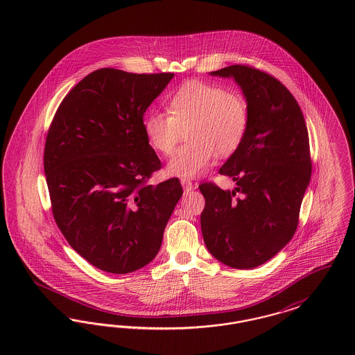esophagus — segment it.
<instances>
[{"instance_id": "esophagus-1", "label": "esophagus", "mask_w": 355, "mask_h": 355, "mask_svg": "<svg viewBox=\"0 0 355 355\" xmlns=\"http://www.w3.org/2000/svg\"><path fill=\"white\" fill-rule=\"evenodd\" d=\"M181 185L184 187L185 193H189V191H191V190L194 189L193 182H191V181H189V180H181Z\"/></svg>"}]
</instances>
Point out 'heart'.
Here are the masks:
<instances>
[{
	"label": "heart",
	"mask_w": 355,
	"mask_h": 355,
	"mask_svg": "<svg viewBox=\"0 0 355 355\" xmlns=\"http://www.w3.org/2000/svg\"><path fill=\"white\" fill-rule=\"evenodd\" d=\"M166 112L150 113L144 119V132L153 149L170 155L182 130L189 142L168 164V173L178 178L200 177L216 159L229 155L242 144L249 128V105L234 90L202 81L181 85L166 101Z\"/></svg>",
	"instance_id": "heart-1"
}]
</instances>
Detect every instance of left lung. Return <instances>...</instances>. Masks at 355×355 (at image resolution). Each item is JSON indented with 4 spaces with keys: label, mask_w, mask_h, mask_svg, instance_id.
<instances>
[{
    "label": "left lung",
    "mask_w": 355,
    "mask_h": 355,
    "mask_svg": "<svg viewBox=\"0 0 355 355\" xmlns=\"http://www.w3.org/2000/svg\"><path fill=\"white\" fill-rule=\"evenodd\" d=\"M210 76L234 80L250 119L242 144L220 169L236 189L200 185L203 241L226 266L253 269L282 250L297 230L311 177L307 128L298 102L269 74L233 65ZM236 192L243 196L234 200Z\"/></svg>",
    "instance_id": "left-lung-1"
}]
</instances>
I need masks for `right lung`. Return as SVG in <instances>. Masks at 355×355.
Here are the masks:
<instances>
[{
	"mask_svg": "<svg viewBox=\"0 0 355 355\" xmlns=\"http://www.w3.org/2000/svg\"><path fill=\"white\" fill-rule=\"evenodd\" d=\"M173 77L98 69L51 122L44 153L51 211L69 245L100 270L128 274L152 262L182 197L178 178L146 185L161 161L144 114Z\"/></svg>",
	"mask_w": 355,
	"mask_h": 355,
	"instance_id": "right-lung-1",
	"label": "right lung"
}]
</instances>
